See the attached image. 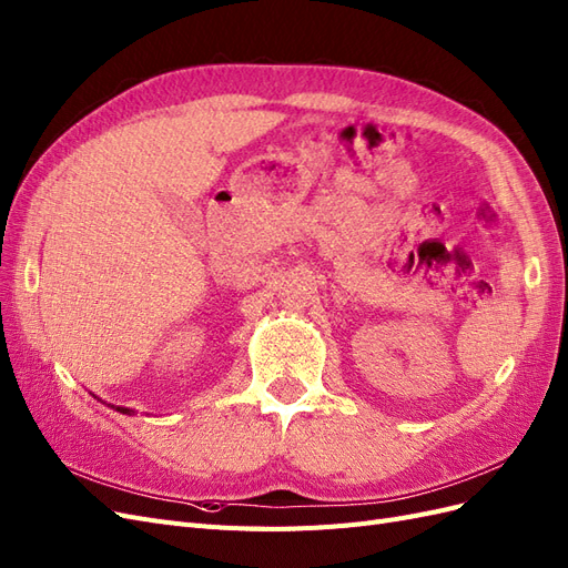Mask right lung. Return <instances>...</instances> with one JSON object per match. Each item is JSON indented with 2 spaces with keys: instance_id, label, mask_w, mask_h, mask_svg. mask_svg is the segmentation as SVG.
I'll return each instance as SVG.
<instances>
[{
  "instance_id": "add662e5",
  "label": "right lung",
  "mask_w": 568,
  "mask_h": 568,
  "mask_svg": "<svg viewBox=\"0 0 568 568\" xmlns=\"http://www.w3.org/2000/svg\"><path fill=\"white\" fill-rule=\"evenodd\" d=\"M94 398H97V395H94ZM97 400H99V398H97ZM111 407H113V409H118L120 415H132V412H134V409H130V407H115V405H111Z\"/></svg>"
}]
</instances>
